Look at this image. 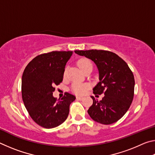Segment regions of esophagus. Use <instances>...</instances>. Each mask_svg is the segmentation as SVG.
<instances>
[{
    "label": "esophagus",
    "mask_w": 155,
    "mask_h": 155,
    "mask_svg": "<svg viewBox=\"0 0 155 155\" xmlns=\"http://www.w3.org/2000/svg\"><path fill=\"white\" fill-rule=\"evenodd\" d=\"M83 98V97H81V96H77V100H79V101H81V100H82Z\"/></svg>",
    "instance_id": "esophagus-1"
}]
</instances>
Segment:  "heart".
Wrapping results in <instances>:
<instances>
[{"label": "heart", "instance_id": "b5f03b06", "mask_svg": "<svg viewBox=\"0 0 155 155\" xmlns=\"http://www.w3.org/2000/svg\"><path fill=\"white\" fill-rule=\"evenodd\" d=\"M77 65L80 69L83 72H85L86 70L89 68H92V63L89 59L81 58L78 60ZM66 74V69L64 71V76ZM89 89V85L87 84H82L77 82H75L72 84V90L73 92L78 95H83Z\"/></svg>", "mask_w": 155, "mask_h": 155}]
</instances>
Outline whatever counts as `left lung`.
<instances>
[{
  "instance_id": "1",
  "label": "left lung",
  "mask_w": 155,
  "mask_h": 155,
  "mask_svg": "<svg viewBox=\"0 0 155 155\" xmlns=\"http://www.w3.org/2000/svg\"><path fill=\"white\" fill-rule=\"evenodd\" d=\"M74 52L95 63L100 82L93 89V92L104 94L101 101L91 96L93 104L87 111L90 116L103 124L118 121L129 109L134 96L133 72L127 63L113 52L96 49Z\"/></svg>"
}]
</instances>
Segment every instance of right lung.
<instances>
[{"mask_svg":"<svg viewBox=\"0 0 155 155\" xmlns=\"http://www.w3.org/2000/svg\"><path fill=\"white\" fill-rule=\"evenodd\" d=\"M72 51H52L39 54L28 63L22 77V97L30 116L46 128L61 124L69 114L70 105L76 99L65 92L57 100L52 94L54 85L61 83L65 66Z\"/></svg>","mask_w":155,"mask_h":155,"instance_id":"1","label":"right lung"}]
</instances>
